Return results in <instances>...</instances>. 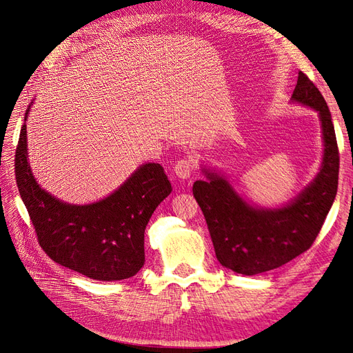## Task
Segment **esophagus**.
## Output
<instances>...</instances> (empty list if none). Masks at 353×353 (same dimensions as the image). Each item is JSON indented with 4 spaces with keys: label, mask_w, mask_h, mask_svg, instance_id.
Listing matches in <instances>:
<instances>
[{
    "label": "esophagus",
    "mask_w": 353,
    "mask_h": 353,
    "mask_svg": "<svg viewBox=\"0 0 353 353\" xmlns=\"http://www.w3.org/2000/svg\"><path fill=\"white\" fill-rule=\"evenodd\" d=\"M193 168H194V160L193 159H181L177 161L176 167H174V173L179 179H189L193 173Z\"/></svg>",
    "instance_id": "obj_1"
}]
</instances>
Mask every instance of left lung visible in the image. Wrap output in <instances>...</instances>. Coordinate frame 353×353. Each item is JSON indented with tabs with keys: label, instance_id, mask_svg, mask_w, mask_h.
I'll list each match as a JSON object with an SVG mask.
<instances>
[{
	"label": "left lung",
	"instance_id": "obj_1",
	"mask_svg": "<svg viewBox=\"0 0 353 353\" xmlns=\"http://www.w3.org/2000/svg\"><path fill=\"white\" fill-rule=\"evenodd\" d=\"M291 102L314 110L321 124L323 159L307 188L284 206L261 208L243 201L225 176L210 168L202 167L208 180L193 185L218 261L238 274L255 275L279 268L307 251L338 192L339 150L332 115L320 90L303 72H299Z\"/></svg>",
	"mask_w": 353,
	"mask_h": 353
}]
</instances>
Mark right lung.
<instances>
[{
  "mask_svg": "<svg viewBox=\"0 0 353 353\" xmlns=\"http://www.w3.org/2000/svg\"><path fill=\"white\" fill-rule=\"evenodd\" d=\"M33 105V103H32ZM30 111H26L24 121ZM27 125L15 150V179L43 251L89 279L118 281L145 263L144 232L172 185L159 163H145L98 202L72 205L39 186L27 157Z\"/></svg>",
  "mask_w": 353,
  "mask_h": 353,
  "instance_id": "1",
  "label": "right lung"
}]
</instances>
